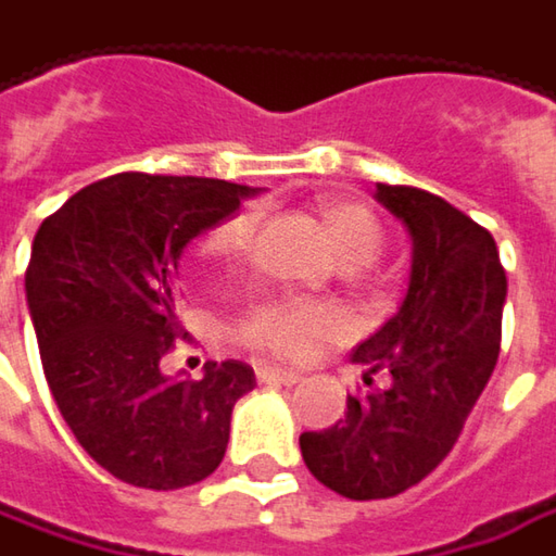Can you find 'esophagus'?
Here are the masks:
<instances>
[{"instance_id":"esophagus-1","label":"esophagus","mask_w":556,"mask_h":556,"mask_svg":"<svg viewBox=\"0 0 556 556\" xmlns=\"http://www.w3.org/2000/svg\"><path fill=\"white\" fill-rule=\"evenodd\" d=\"M254 374H257V382H267V386H295L302 379V376L292 374V370H279V367H267V364L257 367Z\"/></svg>"}]
</instances>
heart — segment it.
Masks as SVG:
<instances>
[{"label":"heart","mask_w":556,"mask_h":556,"mask_svg":"<svg viewBox=\"0 0 556 556\" xmlns=\"http://www.w3.org/2000/svg\"><path fill=\"white\" fill-rule=\"evenodd\" d=\"M326 236L336 257L345 267H370L382 252V227L374 214L357 202H324L320 205ZM257 227V214L242 211L220 224L202 245L207 257H239L245 252L249 239ZM336 314L317 302H267L254 304L242 317L239 336L252 349L277 354V357H295L307 351L314 342L326 339L336 329Z\"/></svg>","instance_id":"1"}]
</instances>
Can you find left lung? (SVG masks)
<instances>
[{
	"label": "left lung",
	"instance_id": "left-lung-1",
	"mask_svg": "<svg viewBox=\"0 0 556 556\" xmlns=\"http://www.w3.org/2000/svg\"><path fill=\"white\" fill-rule=\"evenodd\" d=\"M374 199L407 232V292L351 351L367 395L299 439L314 479L351 501L401 495L445 460L495 370L507 302L492 232L414 186L376 182Z\"/></svg>",
	"mask_w": 556,
	"mask_h": 556
}]
</instances>
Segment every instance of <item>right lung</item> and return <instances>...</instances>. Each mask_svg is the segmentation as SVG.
Here are the masks:
<instances>
[{
  "mask_svg": "<svg viewBox=\"0 0 556 556\" xmlns=\"http://www.w3.org/2000/svg\"><path fill=\"white\" fill-rule=\"evenodd\" d=\"M257 189L207 177L114 174L42 220L24 277L42 374L84 451L136 489H186L220 467L242 361L167 376L182 249Z\"/></svg>",
  "mask_w": 556,
  "mask_h": 556,
  "instance_id": "right-lung-1",
  "label": "right lung"
}]
</instances>
